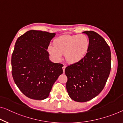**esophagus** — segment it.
Instances as JSON below:
<instances>
[{
	"mask_svg": "<svg viewBox=\"0 0 123 123\" xmlns=\"http://www.w3.org/2000/svg\"><path fill=\"white\" fill-rule=\"evenodd\" d=\"M66 67V66L65 65H64L63 67H62V69H63V73L65 72V68Z\"/></svg>",
	"mask_w": 123,
	"mask_h": 123,
	"instance_id": "esophagus-1",
	"label": "esophagus"
}]
</instances>
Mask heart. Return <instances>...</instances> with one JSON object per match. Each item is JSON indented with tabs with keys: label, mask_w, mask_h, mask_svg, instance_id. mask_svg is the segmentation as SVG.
<instances>
[{
	"label": "heart",
	"mask_w": 123,
	"mask_h": 123,
	"mask_svg": "<svg viewBox=\"0 0 123 123\" xmlns=\"http://www.w3.org/2000/svg\"><path fill=\"white\" fill-rule=\"evenodd\" d=\"M54 45H49L47 51L55 61L61 59L62 55L69 63H76L83 59L90 46V41L84 34L63 35L57 38Z\"/></svg>",
	"instance_id": "1"
}]
</instances>
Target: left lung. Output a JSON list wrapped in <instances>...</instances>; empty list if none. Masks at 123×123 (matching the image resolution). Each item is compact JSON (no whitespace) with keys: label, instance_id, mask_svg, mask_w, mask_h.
Returning <instances> with one entry per match:
<instances>
[{"label":"left lung","instance_id":"1","mask_svg":"<svg viewBox=\"0 0 123 123\" xmlns=\"http://www.w3.org/2000/svg\"><path fill=\"white\" fill-rule=\"evenodd\" d=\"M90 41L89 50L83 59L68 66L66 89L73 100L86 102L103 89L111 69V52L105 40L93 31L83 32Z\"/></svg>","mask_w":123,"mask_h":123}]
</instances>
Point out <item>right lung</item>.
Listing matches in <instances>:
<instances>
[{"mask_svg":"<svg viewBox=\"0 0 123 123\" xmlns=\"http://www.w3.org/2000/svg\"><path fill=\"white\" fill-rule=\"evenodd\" d=\"M56 34L28 31L16 40L12 56V72L15 83L29 98L43 100L63 73L61 63L49 60L47 49Z\"/></svg>","mask_w":123,"mask_h":123,"instance_id":"add662e5","label":"right lung"}]
</instances>
